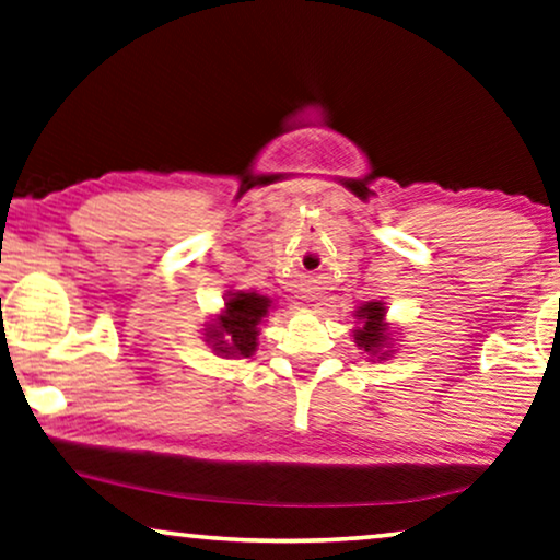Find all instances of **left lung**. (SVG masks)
Segmentation results:
<instances>
[{
	"label": "left lung",
	"instance_id": "1",
	"mask_svg": "<svg viewBox=\"0 0 560 560\" xmlns=\"http://www.w3.org/2000/svg\"><path fill=\"white\" fill-rule=\"evenodd\" d=\"M385 304L382 302H366L357 308L354 316H360L362 327L354 329V345L364 349L370 357L377 360H387L392 354L389 349V327L385 322Z\"/></svg>",
	"mask_w": 560,
	"mask_h": 560
}]
</instances>
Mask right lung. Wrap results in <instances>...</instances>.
Returning <instances> with one entry per match:
<instances>
[{
  "instance_id": "1",
  "label": "right lung",
  "mask_w": 560,
  "mask_h": 560,
  "mask_svg": "<svg viewBox=\"0 0 560 560\" xmlns=\"http://www.w3.org/2000/svg\"><path fill=\"white\" fill-rule=\"evenodd\" d=\"M271 308V299L256 291H236L229 296L226 312L208 324L206 341L221 357H252L258 347V324Z\"/></svg>"
}]
</instances>
